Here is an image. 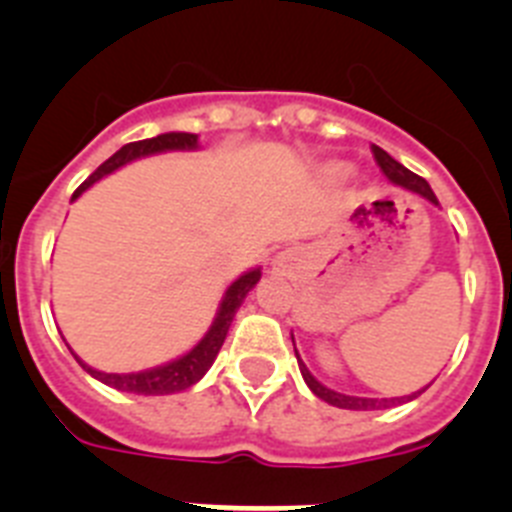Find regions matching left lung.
<instances>
[{
	"mask_svg": "<svg viewBox=\"0 0 512 512\" xmlns=\"http://www.w3.org/2000/svg\"><path fill=\"white\" fill-rule=\"evenodd\" d=\"M372 155H375L377 165H380V170L385 173V178H388L390 183H395V186L405 188V191H413L418 193V196H423L426 201H431V204L439 206V201H436V193L431 191V186H428L426 181H423L421 176H416V173H411V170L405 168V165H400L398 160L390 158L382 147L372 145ZM296 347V344H293ZM298 357V352H296ZM298 367H301V375L303 380H306V385L311 388L313 395H319L321 400H326L329 405H336V408H347V411H380V408H390V405H395V400H413L418 398V395L423 393V390H418V393L413 395H403V398H357V395H344V393H336V390L326 388V385H321L316 377L308 372V367L303 365V359L298 357Z\"/></svg>",
	"mask_w": 512,
	"mask_h": 512,
	"instance_id": "obj_1",
	"label": "left lung"
}]
</instances>
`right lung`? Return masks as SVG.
I'll list each match as a JSON object with an SVG mask.
<instances>
[{
	"mask_svg": "<svg viewBox=\"0 0 512 512\" xmlns=\"http://www.w3.org/2000/svg\"><path fill=\"white\" fill-rule=\"evenodd\" d=\"M199 147V137L191 135V132H165V135L150 137V140H140V142H130V145L119 147L117 153L107 160V163H101L99 168L86 178L81 186L76 188L73 193V199H78L81 193L86 191L89 186H94L96 181H101L104 176L114 173L122 165L132 163L137 158H145V155H155V153H168V150H196ZM260 267H252L250 273L239 275L232 285L224 293L222 303H219V311H216L214 324L209 326V331L204 334L196 347L191 352H186L183 357L173 359L168 365L153 367V370H142V372H127V375H117V372H99L94 367H89L86 362L73 354L78 359V365L84 367L91 377L101 380L104 385L114 390H122V393H135V395H170V393H181V390L191 388L201 377L206 375L211 365H214L216 354L222 349L224 339H227V331L232 326L234 313L237 308L242 306L245 296L250 293L252 288L260 280Z\"/></svg>",
	"mask_w": 512,
	"mask_h": 512,
	"instance_id": "obj_1",
	"label": "right lung"
}]
</instances>
